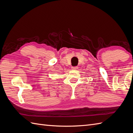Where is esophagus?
<instances>
[{
	"instance_id": "34e87169",
	"label": "esophagus",
	"mask_w": 133,
	"mask_h": 133,
	"mask_svg": "<svg viewBox=\"0 0 133 133\" xmlns=\"http://www.w3.org/2000/svg\"><path fill=\"white\" fill-rule=\"evenodd\" d=\"M78 68V66H72L71 67V69H73V70H75V69H76Z\"/></svg>"
}]
</instances>
